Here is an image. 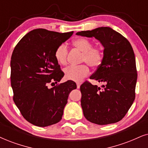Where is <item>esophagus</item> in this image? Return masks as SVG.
Listing matches in <instances>:
<instances>
[{"label":"esophagus","instance_id":"34e87169","mask_svg":"<svg viewBox=\"0 0 148 148\" xmlns=\"http://www.w3.org/2000/svg\"><path fill=\"white\" fill-rule=\"evenodd\" d=\"M80 85H81V83H76V85H77L78 89H79V88H80Z\"/></svg>","mask_w":148,"mask_h":148}]
</instances>
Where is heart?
<instances>
[{
	"label": "heart",
	"instance_id": "heart-1",
	"mask_svg": "<svg viewBox=\"0 0 148 148\" xmlns=\"http://www.w3.org/2000/svg\"><path fill=\"white\" fill-rule=\"evenodd\" d=\"M73 45L82 52L80 63H85L92 68H98L104 60V50L100 46H93V43L88 39L79 37L73 42ZM68 50L64 44H61L56 48L55 57L57 63L65 65L68 62ZM83 64L78 66L68 67L64 70L65 77L68 80L80 81L89 74L88 65Z\"/></svg>",
	"mask_w": 148,
	"mask_h": 148
}]
</instances>
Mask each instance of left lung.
Here are the masks:
<instances>
[{
	"label": "left lung",
	"instance_id": "left-lung-1",
	"mask_svg": "<svg viewBox=\"0 0 148 148\" xmlns=\"http://www.w3.org/2000/svg\"><path fill=\"white\" fill-rule=\"evenodd\" d=\"M76 35L94 37L104 48L103 62L90 77L104 85L100 88L85 81L80 87L84 116L98 125L117 122L124 118L135 98L137 72L131 44L110 27L83 31Z\"/></svg>",
	"mask_w": 148,
	"mask_h": 148
}]
</instances>
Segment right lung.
Wrapping results in <instances>:
<instances>
[{
    "instance_id": "1",
    "label": "right lung",
    "mask_w": 148,
    "mask_h": 148,
    "mask_svg": "<svg viewBox=\"0 0 148 148\" xmlns=\"http://www.w3.org/2000/svg\"><path fill=\"white\" fill-rule=\"evenodd\" d=\"M73 33L33 30L22 37L13 51V100L24 118L35 126L45 127L59 122L69 94L76 89L72 80L48 88V85L57 84L64 76L55 52Z\"/></svg>"
}]
</instances>
